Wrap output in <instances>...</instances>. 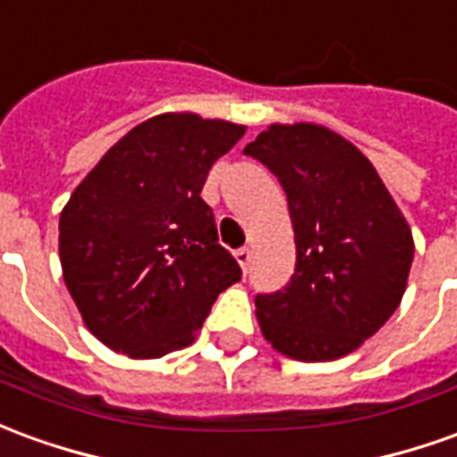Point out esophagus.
I'll list each match as a JSON object with an SVG mask.
<instances>
[{
  "label": "esophagus",
  "mask_w": 457,
  "mask_h": 457,
  "mask_svg": "<svg viewBox=\"0 0 457 457\" xmlns=\"http://www.w3.org/2000/svg\"><path fill=\"white\" fill-rule=\"evenodd\" d=\"M235 260H237V264L242 267V272H247V267H250V260H252L250 247H242V250L235 252Z\"/></svg>",
  "instance_id": "esophagus-1"
}]
</instances>
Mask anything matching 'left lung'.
I'll return each instance as SVG.
<instances>
[{"label":"left lung","instance_id":"1","mask_svg":"<svg viewBox=\"0 0 457 457\" xmlns=\"http://www.w3.org/2000/svg\"><path fill=\"white\" fill-rule=\"evenodd\" d=\"M289 203L296 267L260 295L264 339L296 361H334L391 319L413 262V235L371 161L317 123H272L247 143Z\"/></svg>","mask_w":457,"mask_h":457}]
</instances>
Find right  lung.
Masks as SVG:
<instances>
[{"instance_id":"obj_1","label":"right lung","mask_w":457,"mask_h":457,"mask_svg":"<svg viewBox=\"0 0 457 457\" xmlns=\"http://www.w3.org/2000/svg\"><path fill=\"white\" fill-rule=\"evenodd\" d=\"M245 126L161 113L129 130L63 205V282L86 328L129 359L190 346L239 264L200 197Z\"/></svg>"}]
</instances>
